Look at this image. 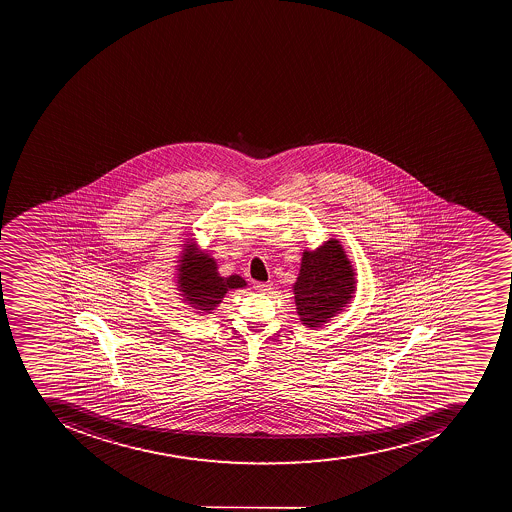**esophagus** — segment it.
<instances>
[{
	"label": "esophagus",
	"instance_id": "1",
	"mask_svg": "<svg viewBox=\"0 0 512 512\" xmlns=\"http://www.w3.org/2000/svg\"><path fill=\"white\" fill-rule=\"evenodd\" d=\"M270 286H272V285H270V283L256 282V283H254V290L269 291Z\"/></svg>",
	"mask_w": 512,
	"mask_h": 512
}]
</instances>
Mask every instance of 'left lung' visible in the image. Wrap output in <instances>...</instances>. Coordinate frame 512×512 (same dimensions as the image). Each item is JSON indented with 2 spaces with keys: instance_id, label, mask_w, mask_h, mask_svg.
<instances>
[{
  "instance_id": "8db88e82",
  "label": "left lung",
  "mask_w": 512,
  "mask_h": 512,
  "mask_svg": "<svg viewBox=\"0 0 512 512\" xmlns=\"http://www.w3.org/2000/svg\"><path fill=\"white\" fill-rule=\"evenodd\" d=\"M354 270L343 248L330 240L302 254L301 272L294 283V301L301 322L317 328L338 314L354 293Z\"/></svg>"
}]
</instances>
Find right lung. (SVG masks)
Masks as SVG:
<instances>
[{
	"label": "right lung",
	"instance_id": "obj_1",
	"mask_svg": "<svg viewBox=\"0 0 512 512\" xmlns=\"http://www.w3.org/2000/svg\"><path fill=\"white\" fill-rule=\"evenodd\" d=\"M194 245L187 246L182 256L181 291L186 294L187 301L194 304L195 309L211 312L221 302L224 294L232 288H243L246 285L240 275L219 277L216 262L206 254H195Z\"/></svg>",
	"mask_w": 512,
	"mask_h": 512
}]
</instances>
